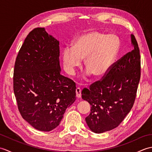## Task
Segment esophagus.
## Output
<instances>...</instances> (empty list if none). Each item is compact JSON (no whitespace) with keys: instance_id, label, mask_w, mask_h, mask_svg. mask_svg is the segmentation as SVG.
I'll return each mask as SVG.
<instances>
[{"instance_id":"obj_1","label":"esophagus","mask_w":152,"mask_h":152,"mask_svg":"<svg viewBox=\"0 0 152 152\" xmlns=\"http://www.w3.org/2000/svg\"><path fill=\"white\" fill-rule=\"evenodd\" d=\"M76 96L78 98H81L82 96V89L80 88H77L76 89Z\"/></svg>"}]
</instances>
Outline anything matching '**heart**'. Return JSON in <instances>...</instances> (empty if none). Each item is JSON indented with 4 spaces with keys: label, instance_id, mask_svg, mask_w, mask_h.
Returning <instances> with one entry per match:
<instances>
[{
    "label": "heart",
    "instance_id": "heart-1",
    "mask_svg": "<svg viewBox=\"0 0 152 152\" xmlns=\"http://www.w3.org/2000/svg\"><path fill=\"white\" fill-rule=\"evenodd\" d=\"M120 49V41L113 34H106L97 30H89L78 35L72 47L63 51V62L66 72L72 74L76 68L84 59L86 75L95 78L106 76L111 70Z\"/></svg>",
    "mask_w": 152,
    "mask_h": 152
}]
</instances>
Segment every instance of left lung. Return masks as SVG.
Instances as JSON below:
<instances>
[{
	"mask_svg": "<svg viewBox=\"0 0 152 152\" xmlns=\"http://www.w3.org/2000/svg\"><path fill=\"white\" fill-rule=\"evenodd\" d=\"M131 42L133 50L115 62L106 76L82 91V99L91 106L86 121L95 133L117 127L133 106L141 66L139 47L133 34Z\"/></svg>",
	"mask_w": 152,
	"mask_h": 152,
	"instance_id": "1",
	"label": "left lung"
}]
</instances>
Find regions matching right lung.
I'll return each mask as SVG.
<instances>
[{"instance_id": "right-lung-1", "label": "right lung", "mask_w": 152, "mask_h": 152, "mask_svg": "<svg viewBox=\"0 0 152 152\" xmlns=\"http://www.w3.org/2000/svg\"><path fill=\"white\" fill-rule=\"evenodd\" d=\"M59 42L44 28L28 34L14 64V92L22 118L37 130L59 125L76 100V84L60 74Z\"/></svg>"}]
</instances>
